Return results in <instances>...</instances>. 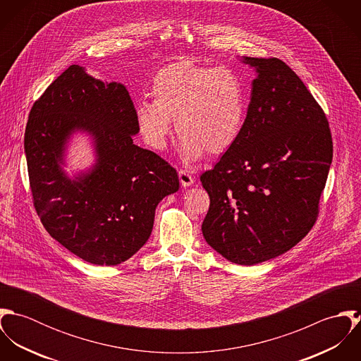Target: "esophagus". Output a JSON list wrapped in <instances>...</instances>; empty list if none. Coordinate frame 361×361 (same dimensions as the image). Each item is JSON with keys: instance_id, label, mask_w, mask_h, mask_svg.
<instances>
[{"instance_id": "obj_1", "label": "esophagus", "mask_w": 361, "mask_h": 361, "mask_svg": "<svg viewBox=\"0 0 361 361\" xmlns=\"http://www.w3.org/2000/svg\"><path fill=\"white\" fill-rule=\"evenodd\" d=\"M178 175H179V180H180V185L183 186V188H188V186H192L193 183H195V178L188 172V171H185V169H180L179 172H178Z\"/></svg>"}]
</instances>
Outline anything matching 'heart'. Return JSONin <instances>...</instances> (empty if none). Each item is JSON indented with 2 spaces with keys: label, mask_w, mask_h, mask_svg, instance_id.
<instances>
[{
  "label": "heart",
  "mask_w": 361,
  "mask_h": 361,
  "mask_svg": "<svg viewBox=\"0 0 361 361\" xmlns=\"http://www.w3.org/2000/svg\"><path fill=\"white\" fill-rule=\"evenodd\" d=\"M153 103L136 105V125L155 152L166 147L176 119L180 153L186 162L226 153L239 139L246 119V93L240 78L228 68H211L182 59L171 62L152 80Z\"/></svg>",
  "instance_id": "1"
}]
</instances>
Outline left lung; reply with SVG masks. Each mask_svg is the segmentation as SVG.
Wrapping results in <instances>:
<instances>
[{"label": "left lung", "instance_id": "8db88e82", "mask_svg": "<svg viewBox=\"0 0 361 361\" xmlns=\"http://www.w3.org/2000/svg\"><path fill=\"white\" fill-rule=\"evenodd\" d=\"M257 78L238 142L202 176L207 243L239 265L278 257L311 231L332 162L328 119L278 58L245 56Z\"/></svg>", "mask_w": 361, "mask_h": 361}]
</instances>
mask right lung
I'll list each match as a JSON object with an SVG mask.
<instances>
[{
    "label": "right lung",
    "instance_id": "add662e5",
    "mask_svg": "<svg viewBox=\"0 0 361 361\" xmlns=\"http://www.w3.org/2000/svg\"><path fill=\"white\" fill-rule=\"evenodd\" d=\"M135 112L123 85L71 65L29 114L25 153L37 215L58 243L90 264L118 265L136 255L158 203L179 189L175 168L133 143ZM75 131L92 136L97 162L71 180L61 165Z\"/></svg>",
    "mask_w": 361,
    "mask_h": 361
}]
</instances>
